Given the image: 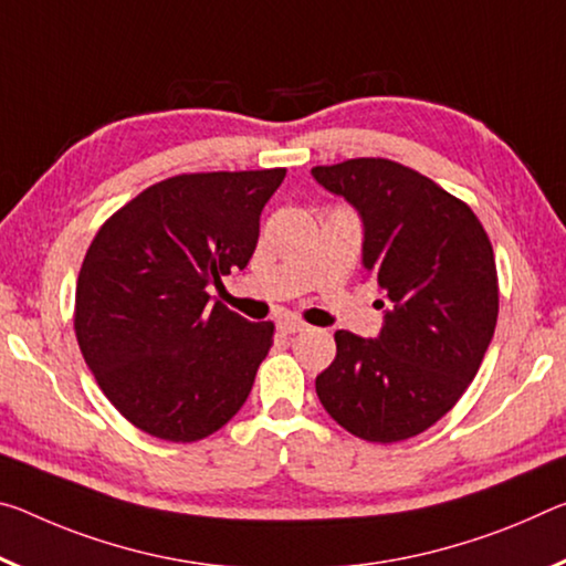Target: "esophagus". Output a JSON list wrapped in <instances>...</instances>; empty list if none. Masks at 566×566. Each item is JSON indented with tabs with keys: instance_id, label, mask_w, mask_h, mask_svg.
Returning <instances> with one entry per match:
<instances>
[{
	"instance_id": "esophagus-1",
	"label": "esophagus",
	"mask_w": 566,
	"mask_h": 566,
	"mask_svg": "<svg viewBox=\"0 0 566 566\" xmlns=\"http://www.w3.org/2000/svg\"><path fill=\"white\" fill-rule=\"evenodd\" d=\"M307 327L310 325H304V322L297 317H286L280 322V329L284 332V335H297V332H304Z\"/></svg>"
}]
</instances>
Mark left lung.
Segmentation results:
<instances>
[{
	"label": "left lung",
	"mask_w": 566,
	"mask_h": 566,
	"mask_svg": "<svg viewBox=\"0 0 566 566\" xmlns=\"http://www.w3.org/2000/svg\"><path fill=\"white\" fill-rule=\"evenodd\" d=\"M312 176L360 213L363 266L388 300L375 339L335 332L317 398L363 441H406L459 402L486 355L499 317L489 234L469 203L396 160L349 158Z\"/></svg>",
	"instance_id": "8db88e82"
}]
</instances>
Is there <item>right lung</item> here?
Wrapping results in <instances>:
<instances>
[{
	"label": "right lung",
	"mask_w": 566,
	"mask_h": 566,
	"mask_svg": "<svg viewBox=\"0 0 566 566\" xmlns=\"http://www.w3.org/2000/svg\"><path fill=\"white\" fill-rule=\"evenodd\" d=\"M286 168L181 174L107 219L75 290L80 353L125 420L170 443L217 433L244 406L272 347L206 292L244 269Z\"/></svg>",
	"instance_id": "obj_1"
}]
</instances>
